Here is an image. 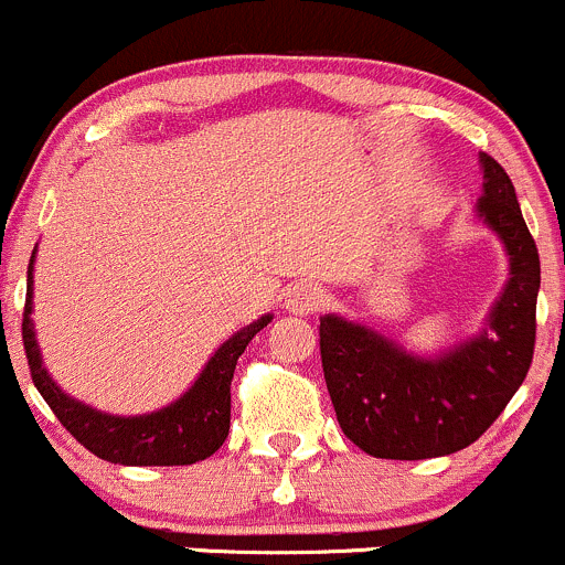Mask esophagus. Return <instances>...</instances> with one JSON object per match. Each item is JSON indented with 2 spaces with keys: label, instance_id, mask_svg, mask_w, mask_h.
Returning <instances> with one entry per match:
<instances>
[{
  "label": "esophagus",
  "instance_id": "1",
  "mask_svg": "<svg viewBox=\"0 0 565 565\" xmlns=\"http://www.w3.org/2000/svg\"><path fill=\"white\" fill-rule=\"evenodd\" d=\"M321 301H323V290L310 280L296 282L294 288L288 290V296H285V307H288L294 316H310V312H316L318 307H321Z\"/></svg>",
  "mask_w": 565,
  "mask_h": 565
}]
</instances>
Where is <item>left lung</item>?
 <instances>
[{
    "label": "left lung",
    "mask_w": 565,
    "mask_h": 565,
    "mask_svg": "<svg viewBox=\"0 0 565 565\" xmlns=\"http://www.w3.org/2000/svg\"><path fill=\"white\" fill-rule=\"evenodd\" d=\"M478 216L511 255V280L489 329L437 360L406 354L382 334L323 316L318 327L329 398L345 437L376 459H437L472 445L524 382L535 349L541 260L508 172L480 153Z\"/></svg>",
    "instance_id": "left-lung-1"
}]
</instances>
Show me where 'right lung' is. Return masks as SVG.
I'll list each match as a JSON object with an SVG mask.
<instances>
[{
	"label": "right lung",
	"mask_w": 565,
	"mask_h": 565,
	"mask_svg": "<svg viewBox=\"0 0 565 565\" xmlns=\"http://www.w3.org/2000/svg\"><path fill=\"white\" fill-rule=\"evenodd\" d=\"M35 260V253H32ZM32 260L26 271V305L21 321L26 362H30L32 382L43 395L57 420L71 431V437L85 445L98 459L126 467H183L209 459L222 448L231 431V382L238 356L249 340L271 321V316L258 318L247 329L233 334L222 349L211 356L205 371L183 398L153 415L111 417L100 415L90 406L68 398L57 384L49 379L38 354L35 332H32Z\"/></svg>",
	"instance_id": "add662e5"
}]
</instances>
